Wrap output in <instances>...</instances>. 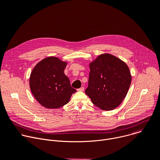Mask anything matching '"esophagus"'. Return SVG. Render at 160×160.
I'll use <instances>...</instances> for the list:
<instances>
[{"instance_id":"34e87169","label":"esophagus","mask_w":160,"mask_h":160,"mask_svg":"<svg viewBox=\"0 0 160 160\" xmlns=\"http://www.w3.org/2000/svg\"><path fill=\"white\" fill-rule=\"evenodd\" d=\"M77 91H84V88H83V87H82V88H80V89H78Z\"/></svg>"}]
</instances>
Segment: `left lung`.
<instances>
[{
  "instance_id": "left-lung-1",
  "label": "left lung",
  "mask_w": 160,
  "mask_h": 160,
  "mask_svg": "<svg viewBox=\"0 0 160 160\" xmlns=\"http://www.w3.org/2000/svg\"><path fill=\"white\" fill-rule=\"evenodd\" d=\"M89 68V85L85 92L92 103L107 111L119 107L132 82L128 65L117 57L103 53L90 62Z\"/></svg>"
}]
</instances>
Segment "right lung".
I'll use <instances>...</instances> for the list:
<instances>
[{
  "label": "right lung",
  "mask_w": 160,
  "mask_h": 160,
  "mask_svg": "<svg viewBox=\"0 0 160 160\" xmlns=\"http://www.w3.org/2000/svg\"><path fill=\"white\" fill-rule=\"evenodd\" d=\"M67 62L56 57H48L32 69L29 85L39 103L47 108H59L67 104L77 90L71 87L64 73Z\"/></svg>",
  "instance_id": "1"
}]
</instances>
